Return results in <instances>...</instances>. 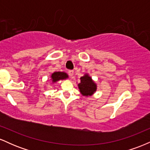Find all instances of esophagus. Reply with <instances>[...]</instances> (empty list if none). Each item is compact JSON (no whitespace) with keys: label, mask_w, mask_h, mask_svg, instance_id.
I'll use <instances>...</instances> for the list:
<instances>
[{"label":"esophagus","mask_w":150,"mask_h":150,"mask_svg":"<svg viewBox=\"0 0 150 150\" xmlns=\"http://www.w3.org/2000/svg\"><path fill=\"white\" fill-rule=\"evenodd\" d=\"M73 74H74L73 70H69V71H68V75H69V76L70 77H73Z\"/></svg>","instance_id":"esophagus-1"}]
</instances>
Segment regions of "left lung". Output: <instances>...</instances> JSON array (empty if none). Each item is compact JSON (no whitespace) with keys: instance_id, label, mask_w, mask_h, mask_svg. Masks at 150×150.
Segmentation results:
<instances>
[{"instance_id":"left-lung-1","label":"left lung","mask_w":150,"mask_h":150,"mask_svg":"<svg viewBox=\"0 0 150 150\" xmlns=\"http://www.w3.org/2000/svg\"><path fill=\"white\" fill-rule=\"evenodd\" d=\"M80 94L85 97H91L97 89V85L88 73L80 77V82L77 84Z\"/></svg>"}]
</instances>
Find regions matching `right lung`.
<instances>
[{
    "label": "right lung",
    "instance_id": "1",
    "mask_svg": "<svg viewBox=\"0 0 150 150\" xmlns=\"http://www.w3.org/2000/svg\"><path fill=\"white\" fill-rule=\"evenodd\" d=\"M51 84H55L59 80H63L68 78V75L65 72H54L51 75Z\"/></svg>",
    "mask_w": 150,
    "mask_h": 150
}]
</instances>
